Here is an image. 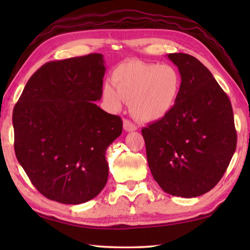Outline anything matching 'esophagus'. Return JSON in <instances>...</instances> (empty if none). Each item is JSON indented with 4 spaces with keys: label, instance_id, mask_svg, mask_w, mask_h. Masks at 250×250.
Listing matches in <instances>:
<instances>
[{
    "label": "esophagus",
    "instance_id": "34e87169",
    "mask_svg": "<svg viewBox=\"0 0 250 250\" xmlns=\"http://www.w3.org/2000/svg\"><path fill=\"white\" fill-rule=\"evenodd\" d=\"M124 129L126 131V132H131V131L137 130V125L132 124L130 120L125 119L124 120Z\"/></svg>",
    "mask_w": 250,
    "mask_h": 250
}]
</instances>
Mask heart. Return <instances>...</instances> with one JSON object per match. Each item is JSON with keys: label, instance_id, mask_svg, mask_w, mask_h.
Returning <instances> with one entry per match:
<instances>
[{"label": "heart", "instance_id": "obj_1", "mask_svg": "<svg viewBox=\"0 0 250 250\" xmlns=\"http://www.w3.org/2000/svg\"><path fill=\"white\" fill-rule=\"evenodd\" d=\"M112 83H105L103 100L111 111L130 101L132 115L141 121L163 119L175 107L182 79L174 67L138 61L124 62L112 74Z\"/></svg>", "mask_w": 250, "mask_h": 250}]
</instances>
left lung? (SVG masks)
I'll return each mask as SVG.
<instances>
[{
	"instance_id": "left-lung-1",
	"label": "left lung",
	"mask_w": 250,
	"mask_h": 250,
	"mask_svg": "<svg viewBox=\"0 0 250 250\" xmlns=\"http://www.w3.org/2000/svg\"><path fill=\"white\" fill-rule=\"evenodd\" d=\"M182 88L175 107L142 129L147 164L164 192L197 197L210 191L235 153L237 134L227 95L210 71L188 54H168Z\"/></svg>"
}]
</instances>
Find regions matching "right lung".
I'll use <instances>...</instances> for the list:
<instances>
[{
	"instance_id": "right-lung-1",
	"label": "right lung",
	"mask_w": 250,
	"mask_h": 250,
	"mask_svg": "<svg viewBox=\"0 0 250 250\" xmlns=\"http://www.w3.org/2000/svg\"><path fill=\"white\" fill-rule=\"evenodd\" d=\"M104 56L90 54L41 67L13 110L19 163L45 197L82 204L108 180V146L122 133V120L95 104L103 96Z\"/></svg>"
}]
</instances>
